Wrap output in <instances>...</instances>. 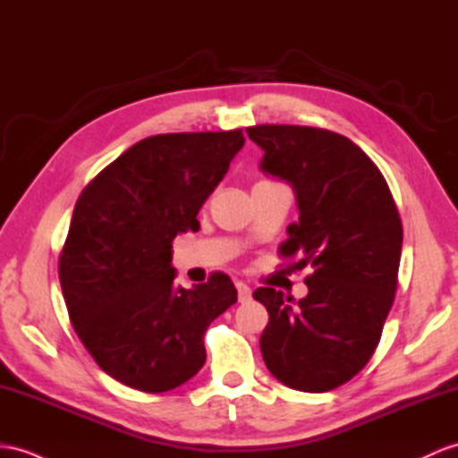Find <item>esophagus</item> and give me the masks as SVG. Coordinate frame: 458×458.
I'll return each mask as SVG.
<instances>
[{
    "instance_id": "34e87169",
    "label": "esophagus",
    "mask_w": 458,
    "mask_h": 458,
    "mask_svg": "<svg viewBox=\"0 0 458 458\" xmlns=\"http://www.w3.org/2000/svg\"><path fill=\"white\" fill-rule=\"evenodd\" d=\"M235 285H237V292H239V301H242V303H244V301H249L250 295H252L250 285L244 284V282H237Z\"/></svg>"
}]
</instances>
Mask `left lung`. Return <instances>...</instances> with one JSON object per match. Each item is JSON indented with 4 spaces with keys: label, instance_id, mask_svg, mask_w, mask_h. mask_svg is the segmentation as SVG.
<instances>
[{
    "label": "left lung",
    "instance_id": "left-lung-1",
    "mask_svg": "<svg viewBox=\"0 0 458 458\" xmlns=\"http://www.w3.org/2000/svg\"><path fill=\"white\" fill-rule=\"evenodd\" d=\"M262 169L292 182L299 223L282 259L310 267L309 295L292 305L274 287L252 293L267 309L260 350L267 369L303 393H327L358 375L377 350L398 285L403 221L378 166L336 131L260 124Z\"/></svg>",
    "mask_w": 458,
    "mask_h": 458
}]
</instances>
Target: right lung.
<instances>
[{
    "label": "right lung",
    "mask_w": 458,
    "mask_h": 458,
    "mask_svg": "<svg viewBox=\"0 0 458 458\" xmlns=\"http://www.w3.org/2000/svg\"><path fill=\"white\" fill-rule=\"evenodd\" d=\"M241 130L159 133L131 145L77 198L58 260L65 307L97 365L141 393H166L206 361L204 332L237 303L223 272L174 285L171 249L242 148Z\"/></svg>",
    "instance_id": "1"
}]
</instances>
